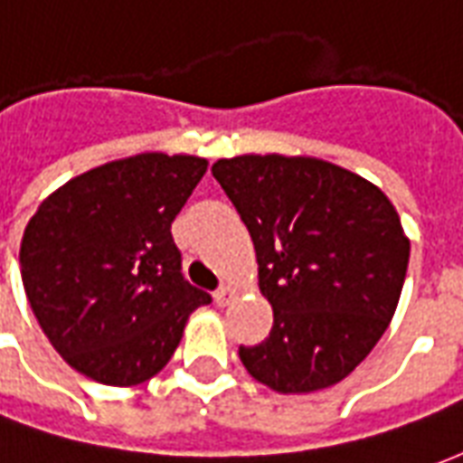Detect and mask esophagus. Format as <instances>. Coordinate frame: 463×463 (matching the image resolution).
I'll list each match as a JSON object with an SVG mask.
<instances>
[{
	"mask_svg": "<svg viewBox=\"0 0 463 463\" xmlns=\"http://www.w3.org/2000/svg\"><path fill=\"white\" fill-rule=\"evenodd\" d=\"M232 300H235V290H232L231 285H222V288L215 290V302H218V307H228Z\"/></svg>",
	"mask_w": 463,
	"mask_h": 463,
	"instance_id": "1",
	"label": "esophagus"
}]
</instances>
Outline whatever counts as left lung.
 Listing matches in <instances>:
<instances>
[{"instance_id": "1", "label": "left lung", "mask_w": 463, "mask_h": 463, "mask_svg": "<svg viewBox=\"0 0 463 463\" xmlns=\"http://www.w3.org/2000/svg\"><path fill=\"white\" fill-rule=\"evenodd\" d=\"M255 245L270 335L238 349L282 394L337 384L367 357L397 310L409 241L384 193L317 158L238 156L213 163Z\"/></svg>"}]
</instances>
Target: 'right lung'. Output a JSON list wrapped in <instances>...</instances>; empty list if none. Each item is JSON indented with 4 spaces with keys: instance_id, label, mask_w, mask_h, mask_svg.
<instances>
[{
    "instance_id": "add662e5",
    "label": "right lung",
    "mask_w": 463,
    "mask_h": 463,
    "mask_svg": "<svg viewBox=\"0 0 463 463\" xmlns=\"http://www.w3.org/2000/svg\"><path fill=\"white\" fill-rule=\"evenodd\" d=\"M205 158L141 153L52 193L22 238V282L42 330L86 377L133 387L158 374L211 295L183 278L171 222Z\"/></svg>"
}]
</instances>
